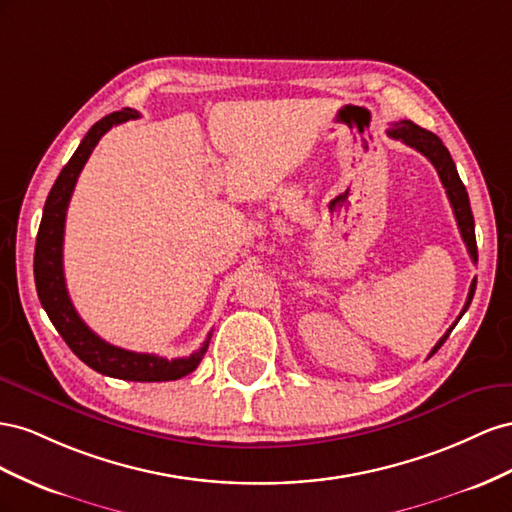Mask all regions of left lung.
Wrapping results in <instances>:
<instances>
[{
	"label": "left lung",
	"mask_w": 512,
	"mask_h": 512,
	"mask_svg": "<svg viewBox=\"0 0 512 512\" xmlns=\"http://www.w3.org/2000/svg\"><path fill=\"white\" fill-rule=\"evenodd\" d=\"M388 137L403 141L405 145H410V148L418 150L422 156H427L431 160V165L435 167L437 175H440V180H442V184L446 188V195H448V201H450V206H452V212H455L457 225H459V231H461V238H463V242L467 246V253H470L472 261L476 264V261H478V248H476V233H474V216H472V208H470V197H467V191H465V186H463L459 173H457V167H455V160L450 158V152L446 150V145L442 143V139L437 137V135H433L431 130L420 128L418 124H414L410 120H403V122L392 124V128H388ZM474 291H476V279L470 285V294H467L465 306H463L461 315L457 317V321L463 317V313L467 311V306L472 304ZM457 321L446 330L444 337L435 343L429 358L437 352V349L444 345V341L448 339V334L452 332V328L457 326Z\"/></svg>",
	"instance_id": "1"
}]
</instances>
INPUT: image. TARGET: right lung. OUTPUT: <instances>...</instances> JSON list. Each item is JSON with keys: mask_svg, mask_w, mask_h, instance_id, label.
Wrapping results in <instances>:
<instances>
[{"mask_svg": "<svg viewBox=\"0 0 512 512\" xmlns=\"http://www.w3.org/2000/svg\"><path fill=\"white\" fill-rule=\"evenodd\" d=\"M135 118H139V113L135 109H122L98 120L90 130H87V135L79 143L77 152L72 154L68 165L60 171V175H57V180L47 197L45 210H42V221L36 236L34 281L42 309L47 311L55 330L62 334L66 345L75 352V356H79V360L87 364V367L102 375L126 379V382H171V379H180L199 367L203 354L208 352L212 332L197 352L188 358L167 360L154 354L128 352V349L102 341L96 332L85 326V321L79 317L75 306L70 302L64 279L66 210L72 191H75L79 173L87 163V158H90L92 150L96 148L100 137L105 135L111 126H118Z\"/></svg>", "mask_w": 512, "mask_h": 512, "instance_id": "right-lung-1", "label": "right lung"}]
</instances>
